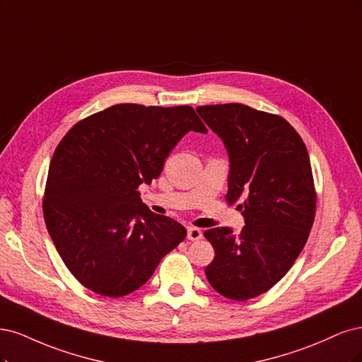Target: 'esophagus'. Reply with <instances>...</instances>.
<instances>
[{
    "label": "esophagus",
    "mask_w": 362,
    "mask_h": 362,
    "mask_svg": "<svg viewBox=\"0 0 362 362\" xmlns=\"http://www.w3.org/2000/svg\"><path fill=\"white\" fill-rule=\"evenodd\" d=\"M203 238V233L200 228L195 227H188V239L189 240H200Z\"/></svg>",
    "instance_id": "1"
}]
</instances>
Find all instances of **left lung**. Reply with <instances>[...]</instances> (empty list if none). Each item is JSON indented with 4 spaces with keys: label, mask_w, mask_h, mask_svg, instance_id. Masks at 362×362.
I'll list each match as a JSON object with an SVG mask.
<instances>
[{
    "label": "left lung",
    "mask_w": 362,
    "mask_h": 362,
    "mask_svg": "<svg viewBox=\"0 0 362 362\" xmlns=\"http://www.w3.org/2000/svg\"><path fill=\"white\" fill-rule=\"evenodd\" d=\"M197 112L223 139L230 160L228 203L242 211L245 226L204 231L215 248L206 276L219 295L247 300L274 287L308 239L316 192L307 147L279 115L242 103L206 105Z\"/></svg>",
    "instance_id": "1"
}]
</instances>
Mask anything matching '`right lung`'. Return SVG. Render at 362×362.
<instances>
[{
  "label": "right lung",
  "instance_id": "obj_1",
  "mask_svg": "<svg viewBox=\"0 0 362 362\" xmlns=\"http://www.w3.org/2000/svg\"><path fill=\"white\" fill-rule=\"evenodd\" d=\"M189 131L194 108L114 105L76 123L57 146L46 180V228L67 269L98 295L132 293L186 238V228L141 202Z\"/></svg>",
  "mask_w": 362,
  "mask_h": 362
}]
</instances>
